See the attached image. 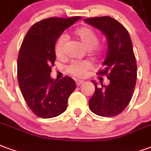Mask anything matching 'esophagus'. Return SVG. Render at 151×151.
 <instances>
[{"instance_id":"esophagus-1","label":"esophagus","mask_w":151,"mask_h":151,"mask_svg":"<svg viewBox=\"0 0 151 151\" xmlns=\"http://www.w3.org/2000/svg\"><path fill=\"white\" fill-rule=\"evenodd\" d=\"M83 82H84V81H83V80H76V85H77V86H80V84H82V83H83Z\"/></svg>"}]
</instances>
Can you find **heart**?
<instances>
[{"label": "heart", "instance_id": "heart-1", "mask_svg": "<svg viewBox=\"0 0 151 151\" xmlns=\"http://www.w3.org/2000/svg\"><path fill=\"white\" fill-rule=\"evenodd\" d=\"M75 35L83 43L87 49L91 51L92 57L96 60H102L107 54V47L99 43V36L94 29L89 27H81L75 31ZM68 40L67 35H61L56 40L55 53L58 59H61L65 55V44ZM92 68V65L88 61H73L68 65L67 71L69 74L81 78L85 76Z\"/></svg>", "mask_w": 151, "mask_h": 151}]
</instances>
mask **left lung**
<instances>
[{"instance_id": "8db88e82", "label": "left lung", "mask_w": 151, "mask_h": 151, "mask_svg": "<svg viewBox=\"0 0 151 151\" xmlns=\"http://www.w3.org/2000/svg\"><path fill=\"white\" fill-rule=\"evenodd\" d=\"M84 22L103 32L109 46L104 68L97 74L107 76L110 82L109 85L99 87L92 81L95 92L88 102L89 109L99 116H116L131 101L137 81V63L131 38L127 29L113 17H89Z\"/></svg>"}]
</instances>
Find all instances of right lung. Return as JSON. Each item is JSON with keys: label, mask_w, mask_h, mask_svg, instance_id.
<instances>
[{"label": "right lung", "mask_w": 151, "mask_h": 151, "mask_svg": "<svg viewBox=\"0 0 151 151\" xmlns=\"http://www.w3.org/2000/svg\"><path fill=\"white\" fill-rule=\"evenodd\" d=\"M80 17H50L35 23L23 39L17 58V80L23 97L32 112L42 118L60 115L76 86L71 77L50 76L55 65V45L65 29Z\"/></svg>", "instance_id": "1"}]
</instances>
